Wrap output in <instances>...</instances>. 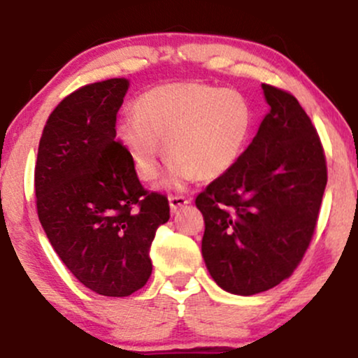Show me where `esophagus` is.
<instances>
[{"mask_svg": "<svg viewBox=\"0 0 358 358\" xmlns=\"http://www.w3.org/2000/svg\"><path fill=\"white\" fill-rule=\"evenodd\" d=\"M168 202H170L171 212H176L178 208H182L187 203H190V200H188L187 196H182V195H171V196H168Z\"/></svg>", "mask_w": 358, "mask_h": 358, "instance_id": "esophagus-1", "label": "esophagus"}]
</instances>
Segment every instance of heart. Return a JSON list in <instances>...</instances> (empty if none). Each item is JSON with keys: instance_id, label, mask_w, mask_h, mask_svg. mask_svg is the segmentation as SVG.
Segmentation results:
<instances>
[{"instance_id": "obj_1", "label": "heart", "mask_w": 358, "mask_h": 358, "mask_svg": "<svg viewBox=\"0 0 358 358\" xmlns=\"http://www.w3.org/2000/svg\"><path fill=\"white\" fill-rule=\"evenodd\" d=\"M252 126V102L241 90L176 82L141 94L134 116L117 121L116 139L143 182L158 175L165 141L171 158L163 183L178 187L196 175L213 180L227 173L244 153Z\"/></svg>"}]
</instances>
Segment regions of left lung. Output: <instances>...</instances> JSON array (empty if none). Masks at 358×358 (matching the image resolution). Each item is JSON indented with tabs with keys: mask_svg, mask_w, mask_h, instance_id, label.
Wrapping results in <instances>:
<instances>
[{
	"mask_svg": "<svg viewBox=\"0 0 358 358\" xmlns=\"http://www.w3.org/2000/svg\"><path fill=\"white\" fill-rule=\"evenodd\" d=\"M269 113L239 162L196 196L202 256L213 281L241 296L291 276L313 237L327 187L318 133L296 97L262 84Z\"/></svg>",
	"mask_w": 358,
	"mask_h": 358,
	"instance_id": "obj_1",
	"label": "left lung"
}]
</instances>
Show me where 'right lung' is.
Returning <instances> with one entry per match:
<instances>
[{
    "instance_id": "add662e5",
    "label": "right lung",
    "mask_w": 358,
    "mask_h": 358,
    "mask_svg": "<svg viewBox=\"0 0 358 358\" xmlns=\"http://www.w3.org/2000/svg\"><path fill=\"white\" fill-rule=\"evenodd\" d=\"M127 79L80 87L53 109L35 165L36 210L53 250L94 293L129 296L151 276V242L170 219L116 141Z\"/></svg>"
}]
</instances>
